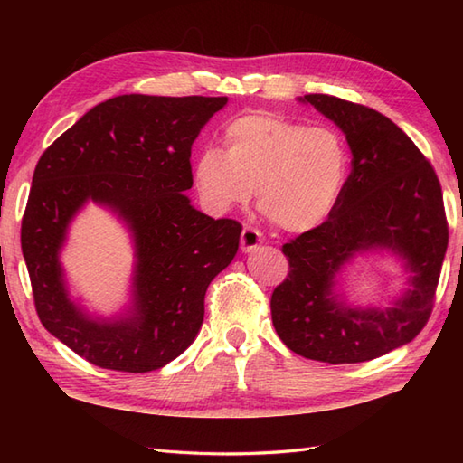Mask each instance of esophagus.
Here are the masks:
<instances>
[{
  "label": "esophagus",
  "mask_w": 463,
  "mask_h": 463,
  "mask_svg": "<svg viewBox=\"0 0 463 463\" xmlns=\"http://www.w3.org/2000/svg\"><path fill=\"white\" fill-rule=\"evenodd\" d=\"M262 244V234L259 229L254 226H244L242 234H241V249L242 252H252L254 249H259Z\"/></svg>",
  "instance_id": "1"
}]
</instances>
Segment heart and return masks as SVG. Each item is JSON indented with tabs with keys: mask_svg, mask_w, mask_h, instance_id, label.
I'll return each instance as SVG.
<instances>
[{
	"mask_svg": "<svg viewBox=\"0 0 463 463\" xmlns=\"http://www.w3.org/2000/svg\"><path fill=\"white\" fill-rule=\"evenodd\" d=\"M224 151L206 149L194 165V184L214 211L247 203L288 232L317 229L338 204L350 156L328 125H304L277 113H244L226 123Z\"/></svg>",
	"mask_w": 463,
	"mask_h": 463,
	"instance_id": "1",
	"label": "heart"
}]
</instances>
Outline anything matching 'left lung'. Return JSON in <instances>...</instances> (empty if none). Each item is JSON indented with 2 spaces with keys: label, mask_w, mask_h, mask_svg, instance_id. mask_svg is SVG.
<instances>
[{
  "label": "left lung",
  "mask_w": 463,
  "mask_h": 463,
  "mask_svg": "<svg viewBox=\"0 0 463 463\" xmlns=\"http://www.w3.org/2000/svg\"><path fill=\"white\" fill-rule=\"evenodd\" d=\"M302 101L346 135L352 171L328 219L282 244L290 270L272 292V324L298 356L373 360L414 340L434 308L448 249L441 186L424 153L388 117L322 93ZM370 248L394 250L412 272V288L386 311L350 309L331 294L343 264Z\"/></svg>",
  "instance_id": "8db88e82"
}]
</instances>
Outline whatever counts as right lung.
Returning <instances> with one entry per match:
<instances>
[{"label": "right lung", "instance_id": "add662e5", "mask_svg": "<svg viewBox=\"0 0 463 463\" xmlns=\"http://www.w3.org/2000/svg\"><path fill=\"white\" fill-rule=\"evenodd\" d=\"M226 97L119 95L87 111L37 161L22 219V250L47 332L99 368L159 370L191 346L211 280L239 250L242 226L211 219L183 194L191 146ZM87 200L107 203L136 239L131 317L93 321L68 298L58 249Z\"/></svg>", "mask_w": 463, "mask_h": 463}]
</instances>
